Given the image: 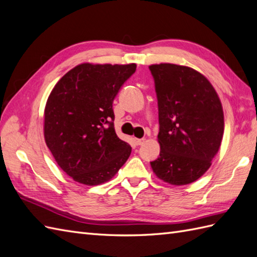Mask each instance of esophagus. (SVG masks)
<instances>
[{
  "instance_id": "obj_1",
  "label": "esophagus",
  "mask_w": 257,
  "mask_h": 257,
  "mask_svg": "<svg viewBox=\"0 0 257 257\" xmlns=\"http://www.w3.org/2000/svg\"><path fill=\"white\" fill-rule=\"evenodd\" d=\"M145 139H135V144L136 145H142V144L145 142Z\"/></svg>"
}]
</instances>
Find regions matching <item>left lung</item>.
Instances as JSON below:
<instances>
[{
    "instance_id": "1",
    "label": "left lung",
    "mask_w": 257,
    "mask_h": 257,
    "mask_svg": "<svg viewBox=\"0 0 257 257\" xmlns=\"http://www.w3.org/2000/svg\"><path fill=\"white\" fill-rule=\"evenodd\" d=\"M159 110V157L150 162L156 177L186 185L211 166L221 145L222 104L214 86L192 67L160 63L149 66Z\"/></svg>"
}]
</instances>
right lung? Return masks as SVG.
<instances>
[{"label": "right lung", "instance_id": "add662e5", "mask_svg": "<svg viewBox=\"0 0 257 257\" xmlns=\"http://www.w3.org/2000/svg\"><path fill=\"white\" fill-rule=\"evenodd\" d=\"M135 63H81L53 87L43 135L56 164L74 181L99 185L113 178L132 148L117 137L112 102Z\"/></svg>", "mask_w": 257, "mask_h": 257}]
</instances>
